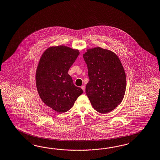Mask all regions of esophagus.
<instances>
[{"label": "esophagus", "instance_id": "34e87169", "mask_svg": "<svg viewBox=\"0 0 160 160\" xmlns=\"http://www.w3.org/2000/svg\"><path fill=\"white\" fill-rule=\"evenodd\" d=\"M81 88H82V90H83V92L85 91V86H84V85L81 86Z\"/></svg>", "mask_w": 160, "mask_h": 160}]
</instances>
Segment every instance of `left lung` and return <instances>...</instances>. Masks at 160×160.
Masks as SVG:
<instances>
[{"mask_svg":"<svg viewBox=\"0 0 160 160\" xmlns=\"http://www.w3.org/2000/svg\"><path fill=\"white\" fill-rule=\"evenodd\" d=\"M83 58L89 78L86 95L94 110L102 114L110 112L125 95L127 79L123 66L114 52L100 47L87 49Z\"/></svg>","mask_w":160,"mask_h":160,"instance_id":"obj_1","label":"left lung"}]
</instances>
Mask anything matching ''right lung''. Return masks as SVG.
I'll list each match as a JSON object with an SVG mask.
<instances>
[{
  "label": "right lung",
  "instance_id": "right-lung-1",
  "mask_svg": "<svg viewBox=\"0 0 160 160\" xmlns=\"http://www.w3.org/2000/svg\"><path fill=\"white\" fill-rule=\"evenodd\" d=\"M79 54V50L64 45L45 50L37 67L35 81L40 98L47 106L62 113L74 106L81 88L74 85L68 71Z\"/></svg>",
  "mask_w": 160,
  "mask_h": 160
}]
</instances>
